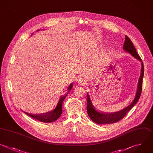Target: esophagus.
Segmentation results:
<instances>
[{
    "label": "esophagus",
    "mask_w": 153,
    "mask_h": 153,
    "mask_svg": "<svg viewBox=\"0 0 153 153\" xmlns=\"http://www.w3.org/2000/svg\"><path fill=\"white\" fill-rule=\"evenodd\" d=\"M77 83L79 85H84L86 84V81L83 78H79L77 79Z\"/></svg>",
    "instance_id": "obj_1"
}]
</instances>
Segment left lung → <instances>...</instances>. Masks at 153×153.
<instances>
[{
  "mask_svg": "<svg viewBox=\"0 0 153 153\" xmlns=\"http://www.w3.org/2000/svg\"><path fill=\"white\" fill-rule=\"evenodd\" d=\"M123 49L124 51L130 53L135 59H136L141 62V72L140 77L139 78L137 90L134 99L133 101L128 106L120 111L111 113H103L99 112L94 108L91 101L90 96L87 93V113L91 120L97 124H105L114 123L118 121L119 120H121L123 118L125 117L127 112L129 111L135 105V104L137 102L138 100L139 99L142 88V81L144 74L143 64L142 63L141 59L137 54L132 42L127 36H125V42L123 45Z\"/></svg>",
  "mask_w": 153,
  "mask_h": 153,
  "instance_id": "1",
  "label": "left lung"
}]
</instances>
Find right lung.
I'll return each instance as SVG.
<instances>
[{"label":"right lung","instance_id":"right-lung-1","mask_svg":"<svg viewBox=\"0 0 153 153\" xmlns=\"http://www.w3.org/2000/svg\"><path fill=\"white\" fill-rule=\"evenodd\" d=\"M39 30H38V31H39ZM73 87V83H71L69 87H68V93L63 95L62 96L59 100V102L57 103V105L56 106V107L54 109L51 110V111L47 112V113H44L42 114H39V115H36V114H29L27 112H26L24 111V112L25 114H26L27 115H28L29 116L33 118H35L37 120H39L41 122H44V123H51L53 121H55L56 120H57L61 115L62 112V103L63 102V100H65V99L66 98V96L68 95V93L71 91V90L72 89Z\"/></svg>","mask_w":153,"mask_h":153}]
</instances>
